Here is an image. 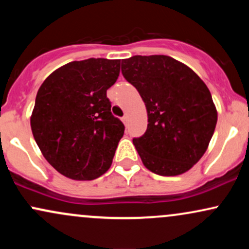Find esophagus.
<instances>
[{
    "label": "esophagus",
    "instance_id": "1",
    "mask_svg": "<svg viewBox=\"0 0 249 249\" xmlns=\"http://www.w3.org/2000/svg\"><path fill=\"white\" fill-rule=\"evenodd\" d=\"M122 122H123V123H124V124H125V125H126V124H127V122H128V117H127V115H124V116H123V117H122Z\"/></svg>",
    "mask_w": 249,
    "mask_h": 249
}]
</instances>
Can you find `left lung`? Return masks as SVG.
Masks as SVG:
<instances>
[{
	"label": "left lung",
	"instance_id": "8db88e82",
	"mask_svg": "<svg viewBox=\"0 0 249 249\" xmlns=\"http://www.w3.org/2000/svg\"><path fill=\"white\" fill-rule=\"evenodd\" d=\"M122 73L146 107V131L133 138L142 164L159 176L186 172L206 152L218 121L206 84L164 55L123 59Z\"/></svg>",
	"mask_w": 249,
	"mask_h": 249
}]
</instances>
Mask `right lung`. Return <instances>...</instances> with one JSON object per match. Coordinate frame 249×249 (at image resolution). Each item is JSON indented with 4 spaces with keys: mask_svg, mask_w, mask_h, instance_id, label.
Segmentation results:
<instances>
[{
    "mask_svg": "<svg viewBox=\"0 0 249 249\" xmlns=\"http://www.w3.org/2000/svg\"><path fill=\"white\" fill-rule=\"evenodd\" d=\"M119 71V59L70 62L38 89L31 131L44 158L63 176L92 180L112 164L125 126L111 113L107 90Z\"/></svg>",
    "mask_w": 249,
    "mask_h": 249,
    "instance_id": "1",
    "label": "right lung"
}]
</instances>
